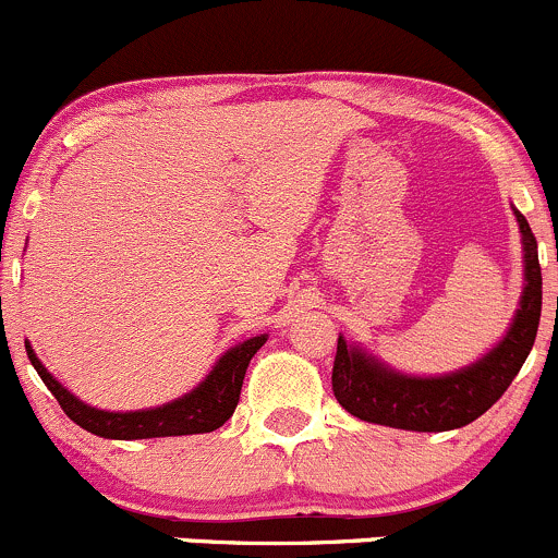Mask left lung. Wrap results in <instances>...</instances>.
Segmentation results:
<instances>
[{"instance_id":"1","label":"left lung","mask_w":558,"mask_h":558,"mask_svg":"<svg viewBox=\"0 0 558 558\" xmlns=\"http://www.w3.org/2000/svg\"><path fill=\"white\" fill-rule=\"evenodd\" d=\"M524 255V287L509 329L482 359L437 377L392 368L361 342L337 340L331 390L342 409L361 422L411 432H448L472 424L504 396L527 361L541 324L543 279L537 242L527 218L514 208Z\"/></svg>"}]
</instances>
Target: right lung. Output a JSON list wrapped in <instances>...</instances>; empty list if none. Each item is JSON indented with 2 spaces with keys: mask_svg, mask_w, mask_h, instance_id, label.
I'll return each mask as SVG.
<instances>
[{
  "mask_svg": "<svg viewBox=\"0 0 558 558\" xmlns=\"http://www.w3.org/2000/svg\"><path fill=\"white\" fill-rule=\"evenodd\" d=\"M268 335L250 337L240 345L229 348L221 355L205 379L197 387H192L186 396H181L171 403L155 405V409L140 411H105L94 409L84 400L73 396L68 387H62L47 366L39 361L36 350L26 340L28 361L39 372L44 385L49 387L54 398H58L60 409L65 411L78 427L97 437H108V440H147V437H179V435H199V432H213L227 424V418L234 414L236 403H240L242 379L250 366V359L263 348Z\"/></svg>",
  "mask_w": 558,
  "mask_h": 558,
  "instance_id": "add662e5",
  "label": "right lung"
}]
</instances>
